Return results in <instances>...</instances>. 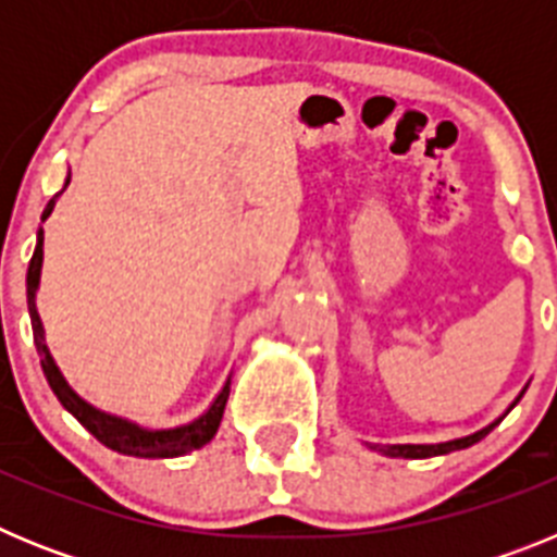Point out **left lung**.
I'll return each mask as SVG.
<instances>
[{
	"mask_svg": "<svg viewBox=\"0 0 557 557\" xmlns=\"http://www.w3.org/2000/svg\"><path fill=\"white\" fill-rule=\"evenodd\" d=\"M524 396V391L519 393V396H516V401L513 405L508 407V412L513 410L516 405H519V398ZM508 412H505V416H508ZM505 416H499L494 421V424H488V426H482V430H476L474 435H466V437H455V441H446V444H373L371 449H376V451H382V455H387V457H407V460H421V457H437V455H449V451H457V449H469V446H474L476 441H482V437L488 435L491 430H494L496 424H499L502 418Z\"/></svg>",
	"mask_w": 557,
	"mask_h": 557,
	"instance_id": "obj_1",
	"label": "left lung"
}]
</instances>
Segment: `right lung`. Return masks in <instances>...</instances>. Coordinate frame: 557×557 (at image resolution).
<instances>
[{
  "label": "right lung",
  "mask_w": 557,
  "mask_h": 557,
  "mask_svg": "<svg viewBox=\"0 0 557 557\" xmlns=\"http://www.w3.org/2000/svg\"><path fill=\"white\" fill-rule=\"evenodd\" d=\"M66 186H69V178H66ZM66 186H63V189H66ZM61 191H58L55 198L49 200L41 220H47L49 214H52L55 200L61 198ZM41 264H44V231L38 228L36 253H33L27 268V307H29V321H33V337H36L38 357H41L44 376H47L49 387H52V393L58 396V401H61V405L66 407V410L72 412V416H75L77 421H81V424L97 437V441H100V444H106L108 449L113 451H120V455L181 457L209 444L211 437L218 435V426L220 421H223L225 401H228V393H231V376L225 379L223 391L218 393V398L211 401V407L203 412V416L189 421V424L172 426V430H147V426L133 424V421H127V418L97 410L95 405H88L86 398H81L72 387H69L61 368L55 366V359H52L47 343H44V326L36 309V293H38V282H41Z\"/></svg>",
  "instance_id": "right-lung-1"
}]
</instances>
